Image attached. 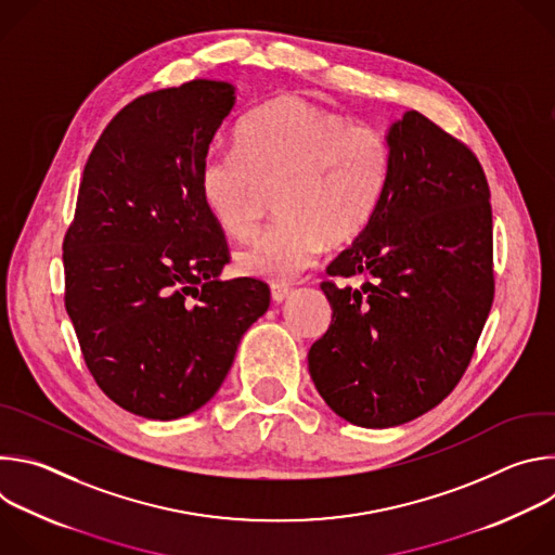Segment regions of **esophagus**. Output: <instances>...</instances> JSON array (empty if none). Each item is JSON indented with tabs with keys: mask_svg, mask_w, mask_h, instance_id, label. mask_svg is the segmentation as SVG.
I'll list each match as a JSON object with an SVG mask.
<instances>
[{
	"mask_svg": "<svg viewBox=\"0 0 555 555\" xmlns=\"http://www.w3.org/2000/svg\"><path fill=\"white\" fill-rule=\"evenodd\" d=\"M270 294H272L274 302H285L292 296V289L287 285H272Z\"/></svg>",
	"mask_w": 555,
	"mask_h": 555,
	"instance_id": "34e87169",
	"label": "esophagus"
}]
</instances>
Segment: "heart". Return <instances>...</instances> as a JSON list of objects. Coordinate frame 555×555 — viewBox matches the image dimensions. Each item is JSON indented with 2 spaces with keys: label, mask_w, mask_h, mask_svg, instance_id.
<instances>
[{
  "label": "heart",
  "mask_w": 555,
  "mask_h": 555,
  "mask_svg": "<svg viewBox=\"0 0 555 555\" xmlns=\"http://www.w3.org/2000/svg\"><path fill=\"white\" fill-rule=\"evenodd\" d=\"M236 153H210L199 169V195L210 219L234 240L263 217V191H276L281 221L236 255L253 279L287 283L330 246L369 228L384 195L388 144L364 122L298 96H279L236 131Z\"/></svg>",
  "instance_id": "b5f03b06"
}]
</instances>
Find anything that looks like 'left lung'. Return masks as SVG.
<instances>
[{"label": "left lung", "instance_id": "left-lung-1", "mask_svg": "<svg viewBox=\"0 0 555 555\" xmlns=\"http://www.w3.org/2000/svg\"><path fill=\"white\" fill-rule=\"evenodd\" d=\"M388 171L369 228L327 268V334L309 375L327 406L362 428L406 424L465 373L494 298L486 173L463 142L411 109L386 131Z\"/></svg>", "mask_w": 555, "mask_h": 555}]
</instances>
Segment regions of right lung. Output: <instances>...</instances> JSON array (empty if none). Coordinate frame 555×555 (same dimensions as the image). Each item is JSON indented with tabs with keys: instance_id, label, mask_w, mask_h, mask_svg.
Masks as SVG:
<instances>
[{
	"instance_id": "right-lung-1",
	"label": "right lung",
	"mask_w": 555,
	"mask_h": 555,
	"mask_svg": "<svg viewBox=\"0 0 555 555\" xmlns=\"http://www.w3.org/2000/svg\"><path fill=\"white\" fill-rule=\"evenodd\" d=\"M234 92L197 78L120 109L86 165L63 242L65 309L86 364L144 420L202 409L270 307L266 283L219 281L228 248L199 195Z\"/></svg>"
}]
</instances>
